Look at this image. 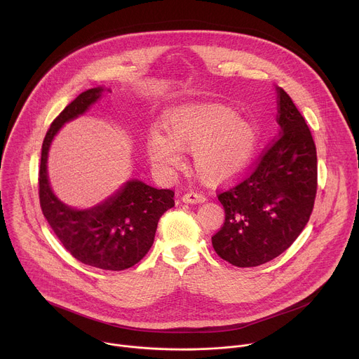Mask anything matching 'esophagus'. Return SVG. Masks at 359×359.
<instances>
[{"label": "esophagus", "mask_w": 359, "mask_h": 359, "mask_svg": "<svg viewBox=\"0 0 359 359\" xmlns=\"http://www.w3.org/2000/svg\"><path fill=\"white\" fill-rule=\"evenodd\" d=\"M182 200L184 203H190V204H194V203H203L206 201V197H204L201 193H197V191H190V193H186L182 196Z\"/></svg>", "instance_id": "esophagus-1"}]
</instances>
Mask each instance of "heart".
<instances>
[{
  "mask_svg": "<svg viewBox=\"0 0 359 359\" xmlns=\"http://www.w3.org/2000/svg\"><path fill=\"white\" fill-rule=\"evenodd\" d=\"M158 132L147 137L153 165L173 172L182 163L179 150H191L200 177L223 182L241 173L252 161L262 130L251 118L219 100L190 99L168 108Z\"/></svg>",
  "mask_w": 359,
  "mask_h": 359,
  "instance_id": "obj_1",
  "label": "heart"
}]
</instances>
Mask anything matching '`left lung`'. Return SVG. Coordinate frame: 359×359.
Masks as SVG:
<instances>
[{
  "instance_id": "left-lung-1",
  "label": "left lung",
  "mask_w": 359,
  "mask_h": 359,
  "mask_svg": "<svg viewBox=\"0 0 359 359\" xmlns=\"http://www.w3.org/2000/svg\"><path fill=\"white\" fill-rule=\"evenodd\" d=\"M278 93L280 137L243 182L220 193L226 220L212 237L219 257L255 267L284 252L309 223L317 193V149L292 99Z\"/></svg>"
}]
</instances>
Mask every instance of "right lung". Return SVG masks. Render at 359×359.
Segmentation results:
<instances>
[{
	"label": "right lung",
	"mask_w": 359,
	"mask_h": 359,
	"mask_svg": "<svg viewBox=\"0 0 359 359\" xmlns=\"http://www.w3.org/2000/svg\"><path fill=\"white\" fill-rule=\"evenodd\" d=\"M105 90L109 89L97 86L82 92L50 123L41 150L39 203L50 229L76 260L90 267L121 271L139 263L150 250L159 219L175 206V191L130 179L95 206L76 209L55 196L48 177V155L54 137L65 123L83 115Z\"/></svg>",
	"instance_id": "1"
}]
</instances>
